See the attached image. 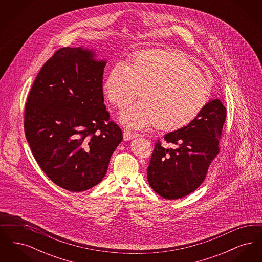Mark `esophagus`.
<instances>
[{
    "label": "esophagus",
    "mask_w": 262,
    "mask_h": 262,
    "mask_svg": "<svg viewBox=\"0 0 262 262\" xmlns=\"http://www.w3.org/2000/svg\"><path fill=\"white\" fill-rule=\"evenodd\" d=\"M137 137V135L134 134V133H130L128 130H125L124 132V139L125 140H130V139H134Z\"/></svg>",
    "instance_id": "34e87169"
}]
</instances>
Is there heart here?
<instances>
[{"label": "heart", "mask_w": 262, "mask_h": 262, "mask_svg": "<svg viewBox=\"0 0 262 262\" xmlns=\"http://www.w3.org/2000/svg\"><path fill=\"white\" fill-rule=\"evenodd\" d=\"M103 89L117 107H124L141 89L142 99L119 116L123 125L137 130L154 124L163 130L180 129L198 118L211 93L210 84L192 62L166 50L141 51L128 62H114Z\"/></svg>", "instance_id": "heart-1"}]
</instances>
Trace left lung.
Returning <instances> with one entry per match:
<instances>
[{"instance_id":"left-lung-1","label":"left lung","mask_w":262,"mask_h":262,"mask_svg":"<svg viewBox=\"0 0 262 262\" xmlns=\"http://www.w3.org/2000/svg\"><path fill=\"white\" fill-rule=\"evenodd\" d=\"M225 120L223 101L213 99L193 122L165 135L164 139L174 143V148H165L158 140L147 168L155 192L166 200H178L200 187L219 153Z\"/></svg>"}]
</instances>
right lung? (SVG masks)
<instances>
[{
    "instance_id": "obj_1",
    "label": "right lung",
    "mask_w": 262,
    "mask_h": 262,
    "mask_svg": "<svg viewBox=\"0 0 262 262\" xmlns=\"http://www.w3.org/2000/svg\"><path fill=\"white\" fill-rule=\"evenodd\" d=\"M82 47H64L44 63L25 104V133L42 171L79 192L103 180L123 140L103 96L106 61Z\"/></svg>"
}]
</instances>
